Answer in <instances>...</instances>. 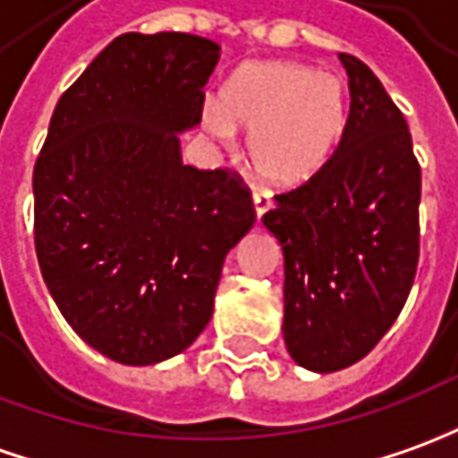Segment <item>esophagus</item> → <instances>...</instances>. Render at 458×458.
<instances>
[{
    "label": "esophagus",
    "mask_w": 458,
    "mask_h": 458,
    "mask_svg": "<svg viewBox=\"0 0 458 458\" xmlns=\"http://www.w3.org/2000/svg\"><path fill=\"white\" fill-rule=\"evenodd\" d=\"M253 208H255V216L263 217L268 213L270 208H273V200H270V195L266 190H255L253 192Z\"/></svg>",
    "instance_id": "1"
}]
</instances>
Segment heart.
<instances>
[{
	"instance_id": "b5f03b06",
	"label": "heart",
	"mask_w": 458,
	"mask_h": 458,
	"mask_svg": "<svg viewBox=\"0 0 458 458\" xmlns=\"http://www.w3.org/2000/svg\"><path fill=\"white\" fill-rule=\"evenodd\" d=\"M346 123L344 80L298 62H245L225 80L217 107L203 110L213 138L248 132V163L273 188H298L320 173Z\"/></svg>"
}]
</instances>
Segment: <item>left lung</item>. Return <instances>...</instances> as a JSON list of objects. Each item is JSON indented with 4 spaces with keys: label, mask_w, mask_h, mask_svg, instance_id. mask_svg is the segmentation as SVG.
Segmentation results:
<instances>
[{
    "label": "left lung",
    "mask_w": 458,
    "mask_h": 458,
    "mask_svg": "<svg viewBox=\"0 0 458 458\" xmlns=\"http://www.w3.org/2000/svg\"><path fill=\"white\" fill-rule=\"evenodd\" d=\"M344 138L301 188L276 195L263 225L283 250V338L308 371L360 360L399 318L419 263L421 167L378 77L351 55Z\"/></svg>",
    "instance_id": "obj_1"
}]
</instances>
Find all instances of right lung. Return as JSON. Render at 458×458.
<instances>
[{
	"label": "right lung",
	"instance_id": "obj_1",
	"mask_svg": "<svg viewBox=\"0 0 458 458\" xmlns=\"http://www.w3.org/2000/svg\"><path fill=\"white\" fill-rule=\"evenodd\" d=\"M217 59L195 34H120L59 98L34 165L47 291L124 366L173 359L203 334L223 260L255 223L241 177L180 155Z\"/></svg>",
	"mask_w": 458,
	"mask_h": 458
}]
</instances>
